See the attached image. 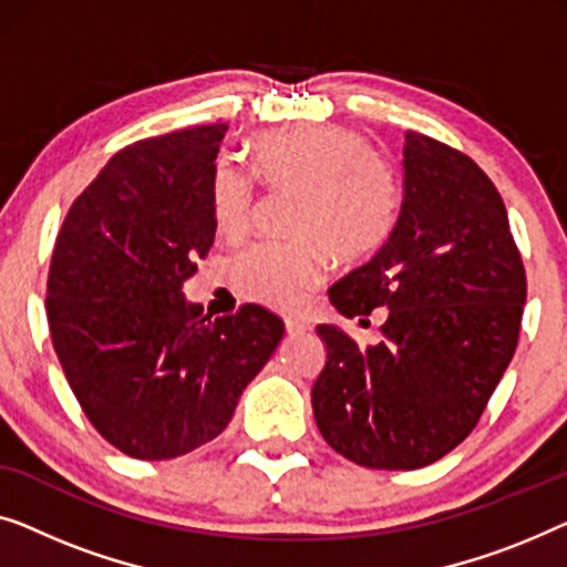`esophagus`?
Instances as JSON below:
<instances>
[{"label": "esophagus", "mask_w": 567, "mask_h": 567, "mask_svg": "<svg viewBox=\"0 0 567 567\" xmlns=\"http://www.w3.org/2000/svg\"><path fill=\"white\" fill-rule=\"evenodd\" d=\"M285 326H287V333H308L310 331V323L302 321V318H295V316H287Z\"/></svg>", "instance_id": "34e87169"}]
</instances>
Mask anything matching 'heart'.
<instances>
[{"mask_svg": "<svg viewBox=\"0 0 567 567\" xmlns=\"http://www.w3.org/2000/svg\"><path fill=\"white\" fill-rule=\"evenodd\" d=\"M251 171L277 193H290L287 241H261L238 254L230 280L244 298L290 308L323 277V249L337 261L380 249L401 210L395 166L372 154L364 135L339 125H287L251 141ZM254 203V178L234 158L210 174L215 226L238 236Z\"/></svg>", "mask_w": 567, "mask_h": 567, "instance_id": "1", "label": "heart"}]
</instances>
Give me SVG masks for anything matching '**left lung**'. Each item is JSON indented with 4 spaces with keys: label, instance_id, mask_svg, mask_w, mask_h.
I'll list each match as a JSON object with an SVG mask.
<instances>
[{
    "label": "left lung",
    "instance_id": "obj_1",
    "mask_svg": "<svg viewBox=\"0 0 567 567\" xmlns=\"http://www.w3.org/2000/svg\"><path fill=\"white\" fill-rule=\"evenodd\" d=\"M405 197L393 234L331 287L341 313L385 310L362 349L321 323L313 382L323 440L362 467L419 470L481 421L519 341L526 272L506 205L462 151L405 133Z\"/></svg>",
    "mask_w": 567,
    "mask_h": 567
}]
</instances>
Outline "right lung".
Listing matches in <instances>:
<instances>
[{"label": "right lung", "mask_w": 567, "mask_h": 567, "mask_svg": "<svg viewBox=\"0 0 567 567\" xmlns=\"http://www.w3.org/2000/svg\"><path fill=\"white\" fill-rule=\"evenodd\" d=\"M226 123L117 151L69 207L48 269L55 357L84 416L135 460H172L228 426L282 341L246 302L207 321L182 295L215 241L210 174Z\"/></svg>", "instance_id": "1"}]
</instances>
